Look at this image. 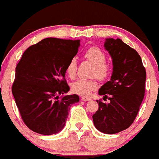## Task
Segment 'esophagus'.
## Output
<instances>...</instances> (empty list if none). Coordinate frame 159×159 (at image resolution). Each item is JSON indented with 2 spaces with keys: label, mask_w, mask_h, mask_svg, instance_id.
Masks as SVG:
<instances>
[{
  "label": "esophagus",
  "mask_w": 159,
  "mask_h": 159,
  "mask_svg": "<svg viewBox=\"0 0 159 159\" xmlns=\"http://www.w3.org/2000/svg\"><path fill=\"white\" fill-rule=\"evenodd\" d=\"M81 99H82L84 101H88L90 100V98H89V97H87V96H82Z\"/></svg>",
  "instance_id": "esophagus-1"
}]
</instances>
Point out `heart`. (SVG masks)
<instances>
[{
    "label": "heart",
    "mask_w": 159,
    "mask_h": 159,
    "mask_svg": "<svg viewBox=\"0 0 159 159\" xmlns=\"http://www.w3.org/2000/svg\"><path fill=\"white\" fill-rule=\"evenodd\" d=\"M84 58L94 66L93 69V75H96L100 80H105L109 76L111 68L106 62V54L101 48L98 47H91L85 51ZM77 70V60L75 58L69 59L66 67V74L70 78L75 76ZM98 87L96 79H79L71 85V89L73 93L79 95L87 96Z\"/></svg>",
    "instance_id": "1"
}]
</instances>
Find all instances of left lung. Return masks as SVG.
I'll use <instances>...</instances> for the list:
<instances>
[{
	"mask_svg": "<svg viewBox=\"0 0 159 159\" xmlns=\"http://www.w3.org/2000/svg\"><path fill=\"white\" fill-rule=\"evenodd\" d=\"M105 48L111 55L113 72L111 80L98 93L109 103L97 101L98 110L93 114L95 127L101 132L114 134L127 129L135 120L145 93L146 70L140 56L120 39H106Z\"/></svg>",
	"mask_w": 159,
	"mask_h": 159,
	"instance_id": "left-lung-1",
	"label": "left lung"
}]
</instances>
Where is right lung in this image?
Masks as SVG:
<instances>
[{
    "instance_id": "add662e5",
    "label": "right lung",
    "mask_w": 159,
    "mask_h": 159,
    "mask_svg": "<svg viewBox=\"0 0 159 159\" xmlns=\"http://www.w3.org/2000/svg\"><path fill=\"white\" fill-rule=\"evenodd\" d=\"M80 45V40L45 38L27 48L18 63L11 90L24 123L33 132L61 131L71 105L80 101L76 94L64 95L69 90L66 65Z\"/></svg>"
}]
</instances>
